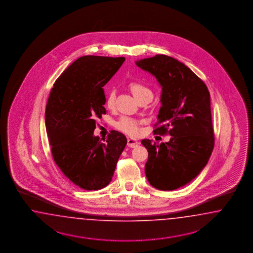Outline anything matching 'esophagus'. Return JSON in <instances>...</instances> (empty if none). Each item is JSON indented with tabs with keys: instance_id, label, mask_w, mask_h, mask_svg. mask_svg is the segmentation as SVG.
<instances>
[{
	"instance_id": "1",
	"label": "esophagus",
	"mask_w": 253,
	"mask_h": 253,
	"mask_svg": "<svg viewBox=\"0 0 253 253\" xmlns=\"http://www.w3.org/2000/svg\"><path fill=\"white\" fill-rule=\"evenodd\" d=\"M127 146L131 148H134V147H137L139 146V142H137L136 140L134 139H131V138H128L127 140Z\"/></svg>"
}]
</instances>
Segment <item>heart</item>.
<instances>
[{"mask_svg":"<svg viewBox=\"0 0 253 253\" xmlns=\"http://www.w3.org/2000/svg\"><path fill=\"white\" fill-rule=\"evenodd\" d=\"M130 89L133 96L140 101L143 98H152L153 93L152 91L146 86V85L139 83V82H133L130 84ZM115 98L116 93L114 91H110L107 93V99H106V106L107 108H113L114 105H115ZM139 125H140V122L132 119V118H129V117H123L120 119V121L116 123V128L118 130L125 132L127 134L130 135H136L139 133Z\"/></svg>","mask_w":253,"mask_h":253,"instance_id":"obj_1","label":"heart"}]
</instances>
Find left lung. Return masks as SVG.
I'll return each instance as SVG.
<instances>
[{"mask_svg":"<svg viewBox=\"0 0 253 253\" xmlns=\"http://www.w3.org/2000/svg\"><path fill=\"white\" fill-rule=\"evenodd\" d=\"M135 64L162 87L160 126L153 132L171 136L161 145L142 140L148 151L146 178L155 188L171 191L198 176L213 150L210 92L191 69L168 55L157 54Z\"/></svg>","mask_w":253,"mask_h":253,"instance_id":"8db88e82","label":"left lung"}]
</instances>
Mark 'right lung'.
Segmentation results:
<instances>
[{"label": "right lung", "mask_w": 253, "mask_h": 253, "mask_svg": "<svg viewBox=\"0 0 253 253\" xmlns=\"http://www.w3.org/2000/svg\"><path fill=\"white\" fill-rule=\"evenodd\" d=\"M124 57L84 55L55 81L47 101L45 125L51 151L65 176L84 190H99L110 183L127 144L111 130L107 141L93 135L95 118H102L103 87L121 68Z\"/></svg>", "instance_id": "obj_1"}]
</instances>
